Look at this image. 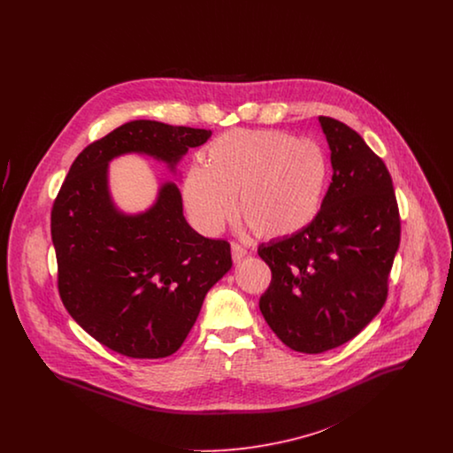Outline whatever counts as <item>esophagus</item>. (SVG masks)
Wrapping results in <instances>:
<instances>
[{
  "label": "esophagus",
  "instance_id": "34e87169",
  "mask_svg": "<svg viewBox=\"0 0 453 453\" xmlns=\"http://www.w3.org/2000/svg\"><path fill=\"white\" fill-rule=\"evenodd\" d=\"M231 251H233V259H234V261H241V259L248 257V250H246L244 246L237 244V242L231 244Z\"/></svg>",
  "mask_w": 453,
  "mask_h": 453
}]
</instances>
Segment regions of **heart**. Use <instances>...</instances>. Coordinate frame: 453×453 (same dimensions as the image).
Returning <instances> with one entry per match:
<instances>
[{
  "label": "heart",
  "instance_id": "heart-1",
  "mask_svg": "<svg viewBox=\"0 0 453 453\" xmlns=\"http://www.w3.org/2000/svg\"><path fill=\"white\" fill-rule=\"evenodd\" d=\"M329 161L323 148L283 130L233 129L211 142L205 165L185 180V203L195 220L217 233L234 216L261 237L307 229L323 209Z\"/></svg>",
  "mask_w": 453,
  "mask_h": 453
}]
</instances>
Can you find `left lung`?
<instances>
[{
    "label": "left lung",
    "instance_id": "1",
    "mask_svg": "<svg viewBox=\"0 0 453 453\" xmlns=\"http://www.w3.org/2000/svg\"><path fill=\"white\" fill-rule=\"evenodd\" d=\"M333 178L318 219L258 248L272 270L259 311L283 345L323 353L355 338L388 301L401 217L384 161L358 132L319 117Z\"/></svg>",
    "mask_w": 453,
    "mask_h": 453
}]
</instances>
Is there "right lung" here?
I'll use <instances>...</instances> for the list:
<instances>
[{"label": "right lung", "mask_w": 453, "mask_h": 453, "mask_svg": "<svg viewBox=\"0 0 453 453\" xmlns=\"http://www.w3.org/2000/svg\"><path fill=\"white\" fill-rule=\"evenodd\" d=\"M211 130L134 120L78 154L54 200L58 288L89 336L130 358H165L183 345L207 292L233 266L231 244L200 236L181 194L165 183L150 211L126 216L108 194V163L142 152L174 165Z\"/></svg>", "instance_id": "1"}]
</instances>
